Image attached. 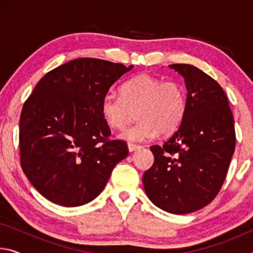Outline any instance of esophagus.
Returning a JSON list of instances; mask_svg holds the SVG:
<instances>
[{
  "label": "esophagus",
  "instance_id": "34e87169",
  "mask_svg": "<svg viewBox=\"0 0 253 253\" xmlns=\"http://www.w3.org/2000/svg\"><path fill=\"white\" fill-rule=\"evenodd\" d=\"M140 145H137V144H132V143H128V149H129V152H134L136 149H139Z\"/></svg>",
  "mask_w": 253,
  "mask_h": 253
}]
</instances>
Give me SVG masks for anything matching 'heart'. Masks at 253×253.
I'll list each match as a JSON object with an SVG mask.
<instances>
[{
  "label": "heart",
  "instance_id": "1",
  "mask_svg": "<svg viewBox=\"0 0 253 253\" xmlns=\"http://www.w3.org/2000/svg\"><path fill=\"white\" fill-rule=\"evenodd\" d=\"M122 95L107 93L100 111L107 125L123 129L138 110L136 125L127 128L121 137L130 142H145L161 132L169 135L177 129L186 113L187 98L184 84L176 79L162 80L148 74H139L127 80Z\"/></svg>",
  "mask_w": 253,
  "mask_h": 253
}]
</instances>
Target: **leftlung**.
Listing matches in <instances>:
<instances>
[{
  "instance_id": "left-lung-1",
  "label": "left lung",
  "mask_w": 253,
  "mask_h": 253,
  "mask_svg": "<svg viewBox=\"0 0 253 253\" xmlns=\"http://www.w3.org/2000/svg\"><path fill=\"white\" fill-rule=\"evenodd\" d=\"M185 79L187 107L177 130L153 145L154 164L143 175L145 192L166 212L186 214L219 193L235 149L233 115L221 85L199 68L175 63Z\"/></svg>"
}]
</instances>
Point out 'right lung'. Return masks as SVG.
I'll list each match as a JSON object with an SVG mask.
<instances>
[{
	"label": "right lung",
	"instance_id": "1",
	"mask_svg": "<svg viewBox=\"0 0 253 253\" xmlns=\"http://www.w3.org/2000/svg\"><path fill=\"white\" fill-rule=\"evenodd\" d=\"M132 66L79 58L40 79L20 116V163L36 190L55 204H87L104 190L125 140L110 139L101 100Z\"/></svg>",
	"mask_w": 253,
	"mask_h": 253
}]
</instances>
